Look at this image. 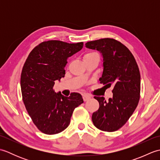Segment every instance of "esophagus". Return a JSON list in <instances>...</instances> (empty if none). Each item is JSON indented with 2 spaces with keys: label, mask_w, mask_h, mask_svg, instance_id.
<instances>
[{
  "label": "esophagus",
  "mask_w": 160,
  "mask_h": 160,
  "mask_svg": "<svg viewBox=\"0 0 160 160\" xmlns=\"http://www.w3.org/2000/svg\"><path fill=\"white\" fill-rule=\"evenodd\" d=\"M82 98H83V100L84 102H86L87 100H89V99H91V96L87 94H84L82 96Z\"/></svg>",
  "instance_id": "34e87169"
}]
</instances>
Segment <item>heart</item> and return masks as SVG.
I'll use <instances>...</instances> for the list:
<instances>
[{
    "label": "heart",
    "instance_id": "obj_1",
    "mask_svg": "<svg viewBox=\"0 0 160 160\" xmlns=\"http://www.w3.org/2000/svg\"><path fill=\"white\" fill-rule=\"evenodd\" d=\"M93 56H99V55H98V54L96 52H88L84 56V59L89 58L93 57Z\"/></svg>",
    "mask_w": 160,
    "mask_h": 160
}]
</instances>
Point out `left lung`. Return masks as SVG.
<instances>
[{
	"label": "left lung",
	"instance_id": "8db88e82",
	"mask_svg": "<svg viewBox=\"0 0 160 160\" xmlns=\"http://www.w3.org/2000/svg\"><path fill=\"white\" fill-rule=\"evenodd\" d=\"M87 48L96 49L103 58V72L100 83L113 87V97L106 101L95 96L99 109L92 115L94 126L100 130H118L136 108L140 93V73L134 56L127 47L113 38H102L88 42Z\"/></svg>",
	"mask_w": 160,
	"mask_h": 160
}]
</instances>
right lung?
I'll return each instance as SVG.
<instances>
[{
	"mask_svg": "<svg viewBox=\"0 0 160 160\" xmlns=\"http://www.w3.org/2000/svg\"><path fill=\"white\" fill-rule=\"evenodd\" d=\"M83 45L82 42H42L30 52L24 64L20 77L23 102L33 122L44 133L64 131L70 124L75 108L83 103L80 93L66 97L53 89L55 81L64 77L68 58Z\"/></svg>",
	"mask_w": 160,
	"mask_h": 160,
	"instance_id": "1",
	"label": "right lung"
}]
</instances>
